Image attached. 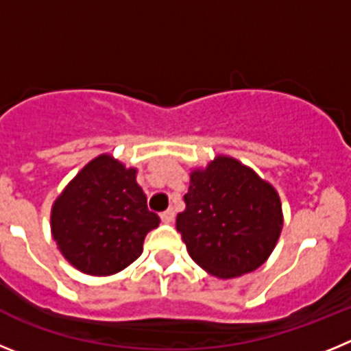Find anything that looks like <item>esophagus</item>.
<instances>
[{
  "instance_id": "34e87169",
  "label": "esophagus",
  "mask_w": 351,
  "mask_h": 351,
  "mask_svg": "<svg viewBox=\"0 0 351 351\" xmlns=\"http://www.w3.org/2000/svg\"><path fill=\"white\" fill-rule=\"evenodd\" d=\"M160 218H161V221H163V223H172L173 218H176V210L170 207V209L163 210V213L160 214Z\"/></svg>"
}]
</instances>
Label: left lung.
I'll return each mask as SVG.
<instances>
[{"instance_id":"1","label":"left lung","mask_w":351,"mask_h":351,"mask_svg":"<svg viewBox=\"0 0 351 351\" xmlns=\"http://www.w3.org/2000/svg\"><path fill=\"white\" fill-rule=\"evenodd\" d=\"M184 204L176 226L188 253L221 280L258 269L283 228L278 191L234 158L218 156L193 170Z\"/></svg>"}]
</instances>
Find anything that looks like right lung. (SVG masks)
Instances as JSON below:
<instances>
[{"label":"right lung","mask_w":351,"mask_h":351,"mask_svg":"<svg viewBox=\"0 0 351 351\" xmlns=\"http://www.w3.org/2000/svg\"><path fill=\"white\" fill-rule=\"evenodd\" d=\"M135 178L137 169L101 154L56 198L52 237L80 272L110 276L123 271L141 256L147 232L160 225Z\"/></svg>","instance_id":"right-lung-1"}]
</instances>
